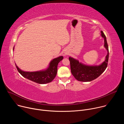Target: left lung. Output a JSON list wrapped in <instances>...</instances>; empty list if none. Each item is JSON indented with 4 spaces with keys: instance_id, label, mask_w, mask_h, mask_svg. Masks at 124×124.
<instances>
[{
    "instance_id": "obj_1",
    "label": "left lung",
    "mask_w": 124,
    "mask_h": 124,
    "mask_svg": "<svg viewBox=\"0 0 124 124\" xmlns=\"http://www.w3.org/2000/svg\"><path fill=\"white\" fill-rule=\"evenodd\" d=\"M101 36L104 38V46L108 50V54L106 56L105 61L101 64L99 66H87L79 63L78 60L73 58L69 57L71 73L78 80L83 82L93 80L98 78L108 67L109 57L108 46L106 37L102 31Z\"/></svg>"
}]
</instances>
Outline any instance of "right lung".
I'll return each mask as SVG.
<instances>
[{
	"instance_id": "1",
	"label": "right lung",
	"mask_w": 124,
	"mask_h": 124,
	"mask_svg": "<svg viewBox=\"0 0 124 124\" xmlns=\"http://www.w3.org/2000/svg\"><path fill=\"white\" fill-rule=\"evenodd\" d=\"M63 59V56L54 59L50 62L49 67L46 70L38 72H24L20 69L16 64L15 65L18 72L25 78L39 84H46L51 82L54 79L57 72L58 64Z\"/></svg>"
}]
</instances>
